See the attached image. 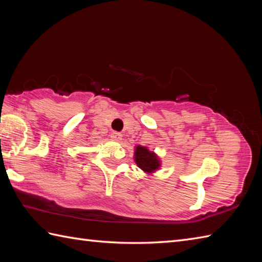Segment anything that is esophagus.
Listing matches in <instances>:
<instances>
[{"label": "esophagus", "mask_w": 262, "mask_h": 262, "mask_svg": "<svg viewBox=\"0 0 262 262\" xmlns=\"http://www.w3.org/2000/svg\"><path fill=\"white\" fill-rule=\"evenodd\" d=\"M121 137H122L121 134H120V133H118V132H113L110 134V138L113 141H115V142H120L121 141Z\"/></svg>", "instance_id": "obj_1"}]
</instances>
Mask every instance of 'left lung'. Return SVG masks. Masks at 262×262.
<instances>
[{
  "mask_svg": "<svg viewBox=\"0 0 262 262\" xmlns=\"http://www.w3.org/2000/svg\"><path fill=\"white\" fill-rule=\"evenodd\" d=\"M135 161L143 171L148 172V173L160 168V161L157 155L144 146L136 147Z\"/></svg>",
  "mask_w": 262,
  "mask_h": 262,
  "instance_id": "left-lung-1",
  "label": "left lung"
}]
</instances>
